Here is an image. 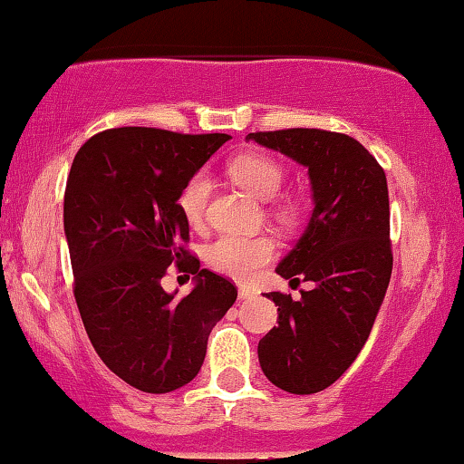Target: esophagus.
I'll return each instance as SVG.
<instances>
[{"instance_id":"esophagus-1","label":"esophagus","mask_w":464,"mask_h":464,"mask_svg":"<svg viewBox=\"0 0 464 464\" xmlns=\"http://www.w3.org/2000/svg\"><path fill=\"white\" fill-rule=\"evenodd\" d=\"M238 298L240 300H250V298H255V290H250V287H238Z\"/></svg>"}]
</instances>
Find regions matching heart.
Segmentation results:
<instances>
[{
    "instance_id": "obj_1",
    "label": "heart",
    "mask_w": 464,
    "mask_h": 464,
    "mask_svg": "<svg viewBox=\"0 0 464 464\" xmlns=\"http://www.w3.org/2000/svg\"><path fill=\"white\" fill-rule=\"evenodd\" d=\"M234 180L248 188L259 199L269 201L273 196L271 211L279 224L294 226L300 218V203L295 197H277L284 188L285 169L284 164L261 151H246L234 158L230 164ZM211 195V180L205 172H197L188 179L179 195V209L185 222L191 227H201L208 214ZM273 242L267 237H240V234H224L208 246V263L222 276L238 282H246L273 256Z\"/></svg>"
}]
</instances>
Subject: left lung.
I'll list each match as a JSON object with an SVG mask.
<instances>
[{
    "label": "left lung",
    "mask_w": 464,
    "mask_h": 464,
    "mask_svg": "<svg viewBox=\"0 0 464 464\" xmlns=\"http://www.w3.org/2000/svg\"><path fill=\"white\" fill-rule=\"evenodd\" d=\"M246 141L282 151L308 169L314 209L295 246L277 265L290 284L313 290L271 292L277 326L259 341L269 381L292 394L331 386L358 358L391 282V211L382 166L345 133L282 129Z\"/></svg>",
    "instance_id": "left-lung-1"
}]
</instances>
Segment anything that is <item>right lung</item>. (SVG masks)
<instances>
[{"label": "right lung", "instance_id": "right-lung-1", "mask_svg": "<svg viewBox=\"0 0 464 464\" xmlns=\"http://www.w3.org/2000/svg\"><path fill=\"white\" fill-rule=\"evenodd\" d=\"M232 140L119 127L73 158L63 227L73 295L96 353L133 389L162 394L199 374L208 337L237 302V285L188 253L179 209L185 182ZM170 264L196 276L182 299L163 292Z\"/></svg>", "mask_w": 464, "mask_h": 464}]
</instances>
